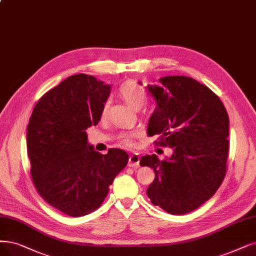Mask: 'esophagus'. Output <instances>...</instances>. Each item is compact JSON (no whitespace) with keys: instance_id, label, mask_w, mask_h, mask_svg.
<instances>
[{"instance_id":"obj_1","label":"esophagus","mask_w":256,"mask_h":256,"mask_svg":"<svg viewBox=\"0 0 256 256\" xmlns=\"http://www.w3.org/2000/svg\"><path fill=\"white\" fill-rule=\"evenodd\" d=\"M128 165L130 167H138L140 165V156L134 153L129 156V160H128Z\"/></svg>"}]
</instances>
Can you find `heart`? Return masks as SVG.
Returning <instances> with one entry per match:
<instances>
[{"mask_svg": "<svg viewBox=\"0 0 256 256\" xmlns=\"http://www.w3.org/2000/svg\"><path fill=\"white\" fill-rule=\"evenodd\" d=\"M118 94L120 98L124 100L126 103L134 109H140L142 105L145 104L147 100V92L145 88L142 87L138 82L134 80H126L125 83H122L120 87L118 88ZM108 110V104L106 103L102 109V116H105L107 114ZM136 136V134H124L120 138V142L124 146L131 147L134 145V138Z\"/></svg>", "mask_w": 256, "mask_h": 256, "instance_id": "obj_1", "label": "heart"}]
</instances>
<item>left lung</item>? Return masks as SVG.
Segmentation results:
<instances>
[{"label":"left lung","mask_w":256,"mask_h":256,"mask_svg":"<svg viewBox=\"0 0 256 256\" xmlns=\"http://www.w3.org/2000/svg\"><path fill=\"white\" fill-rule=\"evenodd\" d=\"M149 85L156 102L147 134L160 136L158 145L173 154L158 160L145 156L140 165L153 169L156 178L147 196L154 206L171 214H186L207 202L226 176L229 116L220 98L188 76L160 78Z\"/></svg>","instance_id":"left-lung-1"}]
</instances>
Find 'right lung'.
Wrapping results in <instances>:
<instances>
[{
  "mask_svg": "<svg viewBox=\"0 0 256 256\" xmlns=\"http://www.w3.org/2000/svg\"><path fill=\"white\" fill-rule=\"evenodd\" d=\"M110 85L92 76H71L40 98L27 127V151L34 186L49 205L67 216L96 210L128 162L127 152L107 154L88 144L87 128L98 125Z\"/></svg>",
  "mask_w": 256,
  "mask_h": 256,
  "instance_id": "1",
  "label": "right lung"
}]
</instances>
